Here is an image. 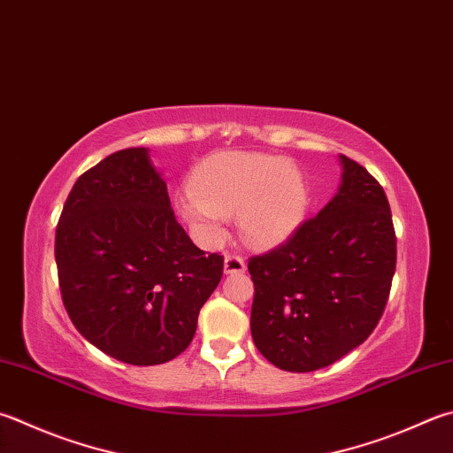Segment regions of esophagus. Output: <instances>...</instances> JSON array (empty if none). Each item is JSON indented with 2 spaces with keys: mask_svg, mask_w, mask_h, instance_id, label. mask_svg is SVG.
<instances>
[{
  "mask_svg": "<svg viewBox=\"0 0 453 453\" xmlns=\"http://www.w3.org/2000/svg\"><path fill=\"white\" fill-rule=\"evenodd\" d=\"M246 270V264L238 254H226L225 256V274H241Z\"/></svg>",
  "mask_w": 453,
  "mask_h": 453,
  "instance_id": "34e87169",
  "label": "esophagus"
}]
</instances>
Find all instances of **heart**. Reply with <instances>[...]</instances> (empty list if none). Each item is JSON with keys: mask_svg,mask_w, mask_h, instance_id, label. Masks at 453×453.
Instances as JSON below:
<instances>
[{"mask_svg": "<svg viewBox=\"0 0 453 453\" xmlns=\"http://www.w3.org/2000/svg\"><path fill=\"white\" fill-rule=\"evenodd\" d=\"M191 191L179 201V212L201 241H219L225 217L236 212L242 238L258 249L286 242L303 223L310 203L300 169L246 151L219 153L203 161Z\"/></svg>", "mask_w": 453, "mask_h": 453, "instance_id": "heart-1", "label": "heart"}]
</instances>
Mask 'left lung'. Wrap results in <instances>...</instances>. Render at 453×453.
<instances>
[{
	"label": "left lung",
	"mask_w": 453,
	"mask_h": 453,
	"mask_svg": "<svg viewBox=\"0 0 453 453\" xmlns=\"http://www.w3.org/2000/svg\"><path fill=\"white\" fill-rule=\"evenodd\" d=\"M339 161L335 197L284 244L249 260L254 345L281 371L339 361L371 335L388 302L396 270L388 199L363 165Z\"/></svg>",
	"instance_id": "obj_1"
}]
</instances>
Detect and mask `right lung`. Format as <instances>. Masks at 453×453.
<instances>
[{
  "label": "right lung",
  "instance_id": "right-lung-1",
  "mask_svg": "<svg viewBox=\"0 0 453 453\" xmlns=\"http://www.w3.org/2000/svg\"><path fill=\"white\" fill-rule=\"evenodd\" d=\"M55 260L73 326L102 353L138 366L189 347L225 264L177 223L146 148L116 151L76 179Z\"/></svg>",
  "mask_w": 453,
  "mask_h": 453
}]
</instances>
